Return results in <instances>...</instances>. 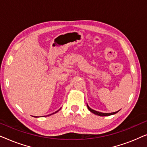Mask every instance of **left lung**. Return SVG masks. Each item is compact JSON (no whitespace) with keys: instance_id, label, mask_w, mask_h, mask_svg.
<instances>
[{"instance_id":"1","label":"left lung","mask_w":147,"mask_h":147,"mask_svg":"<svg viewBox=\"0 0 147 147\" xmlns=\"http://www.w3.org/2000/svg\"><path fill=\"white\" fill-rule=\"evenodd\" d=\"M87 106H88V110H89L90 112H92V113H94V114H96V115L100 116H106L113 115V114H115L117 113V112H119V110H118V111H116V112H111V113H103V112H98V111H96V110H94L93 109H92L91 108L89 107V106L88 105V104H87Z\"/></svg>"}]
</instances>
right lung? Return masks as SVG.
I'll use <instances>...</instances> for the list:
<instances>
[{
  "instance_id": "add662e5",
  "label": "right lung",
  "mask_w": 147,
  "mask_h": 147,
  "mask_svg": "<svg viewBox=\"0 0 147 147\" xmlns=\"http://www.w3.org/2000/svg\"><path fill=\"white\" fill-rule=\"evenodd\" d=\"M60 109H61V108H60ZM60 109H59V110H57V111H56V112H53V113H52V114H50V115H52V114H55V113H57V112L58 111H59V110H60ZM48 116H49V115H48ZM35 117H36V118H37V117H38V116H35Z\"/></svg>"
}]
</instances>
